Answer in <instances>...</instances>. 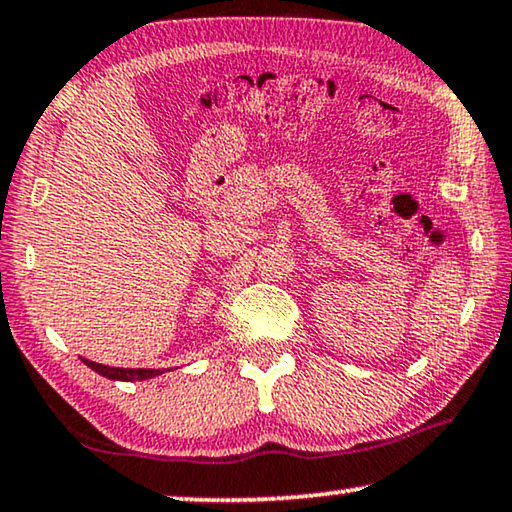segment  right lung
<instances>
[{
	"instance_id": "1",
	"label": "right lung",
	"mask_w": 512,
	"mask_h": 512,
	"mask_svg": "<svg viewBox=\"0 0 512 512\" xmlns=\"http://www.w3.org/2000/svg\"><path fill=\"white\" fill-rule=\"evenodd\" d=\"M91 370L98 372V375L114 379V381H142V379H151V377H158L163 375V370H151V368H110V365H101V363H94V361H87Z\"/></svg>"
}]
</instances>
